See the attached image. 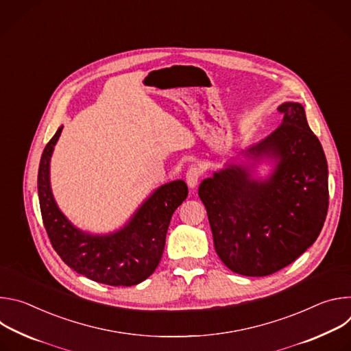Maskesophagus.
Returning a JSON list of instances; mask_svg holds the SVG:
<instances>
[{
  "label": "esophagus",
  "mask_w": 351,
  "mask_h": 351,
  "mask_svg": "<svg viewBox=\"0 0 351 351\" xmlns=\"http://www.w3.org/2000/svg\"><path fill=\"white\" fill-rule=\"evenodd\" d=\"M199 176H202V172H199V169L197 167H191L187 173H186V182H187V186L190 189H194L199 180Z\"/></svg>",
  "instance_id": "obj_1"
}]
</instances>
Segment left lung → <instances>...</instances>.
<instances>
[{
	"label": "left lung",
	"instance_id": "obj_1",
	"mask_svg": "<svg viewBox=\"0 0 351 351\" xmlns=\"http://www.w3.org/2000/svg\"><path fill=\"white\" fill-rule=\"evenodd\" d=\"M278 111L280 126L240 153L247 161H275L267 179L236 162L198 187L218 257L244 276L272 275L291 264L317 240L328 214V164L304 107L283 103Z\"/></svg>",
	"mask_w": 351,
	"mask_h": 351
}]
</instances>
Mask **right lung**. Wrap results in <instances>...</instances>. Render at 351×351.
I'll list each match as a JSON object with an SVG mask.
<instances>
[{
    "mask_svg": "<svg viewBox=\"0 0 351 351\" xmlns=\"http://www.w3.org/2000/svg\"><path fill=\"white\" fill-rule=\"evenodd\" d=\"M62 129L58 128L45 145L37 176L40 210L49 241L69 268L94 282L110 286L143 282L161 261L171 218L187 197V184L173 180L160 186L114 233L83 232L61 213L49 184V161Z\"/></svg>",
    "mask_w": 351,
    "mask_h": 351,
    "instance_id": "1",
    "label": "right lung"
}]
</instances>
